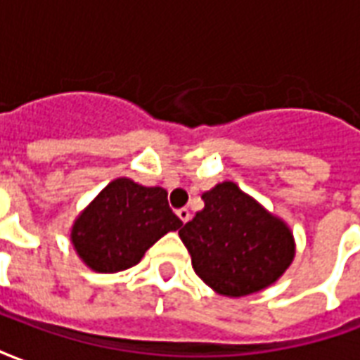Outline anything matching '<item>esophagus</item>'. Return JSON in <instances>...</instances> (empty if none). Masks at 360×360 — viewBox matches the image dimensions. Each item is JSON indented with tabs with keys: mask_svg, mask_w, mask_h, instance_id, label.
Returning <instances> with one entry per match:
<instances>
[{
	"mask_svg": "<svg viewBox=\"0 0 360 360\" xmlns=\"http://www.w3.org/2000/svg\"><path fill=\"white\" fill-rule=\"evenodd\" d=\"M177 216H179V219L183 224H187L188 219H191V212H188V208H179V210H177Z\"/></svg>",
	"mask_w": 360,
	"mask_h": 360,
	"instance_id": "obj_1",
	"label": "esophagus"
}]
</instances>
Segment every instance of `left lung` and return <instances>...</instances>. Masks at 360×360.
<instances>
[{
    "mask_svg": "<svg viewBox=\"0 0 360 360\" xmlns=\"http://www.w3.org/2000/svg\"><path fill=\"white\" fill-rule=\"evenodd\" d=\"M204 210L179 229L196 276L227 297L257 293L287 270L295 255L289 227L235 183L204 193Z\"/></svg>",
    "mask_w": 360,
    "mask_h": 360,
    "instance_id": "obj_1",
    "label": "left lung"
}]
</instances>
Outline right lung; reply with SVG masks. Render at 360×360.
<instances>
[{
  "label": "right lung",
  "mask_w": 360,
  "mask_h": 360,
  "mask_svg": "<svg viewBox=\"0 0 360 360\" xmlns=\"http://www.w3.org/2000/svg\"><path fill=\"white\" fill-rule=\"evenodd\" d=\"M183 226L162 187L131 179L111 181L75 221L71 241L92 270L113 274L139 264L167 231Z\"/></svg>",
  "instance_id": "obj_1"
}]
</instances>
